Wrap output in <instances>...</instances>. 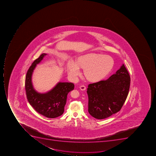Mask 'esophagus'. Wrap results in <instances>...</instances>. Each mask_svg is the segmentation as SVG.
<instances>
[{
  "instance_id": "34e87169",
  "label": "esophagus",
  "mask_w": 156,
  "mask_h": 156,
  "mask_svg": "<svg viewBox=\"0 0 156 156\" xmlns=\"http://www.w3.org/2000/svg\"><path fill=\"white\" fill-rule=\"evenodd\" d=\"M80 88L81 91H84L86 89V87L84 85H81V86H80Z\"/></svg>"
}]
</instances>
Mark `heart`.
I'll return each instance as SVG.
<instances>
[{"instance_id": "b5f03b06", "label": "heart", "mask_w": 156, "mask_h": 156, "mask_svg": "<svg viewBox=\"0 0 156 156\" xmlns=\"http://www.w3.org/2000/svg\"><path fill=\"white\" fill-rule=\"evenodd\" d=\"M114 66V60L109 55L91 53L77 57L75 63L68 62L67 70L73 79H76L80 75V69L84 70V76L87 80L97 82L105 79Z\"/></svg>"}]
</instances>
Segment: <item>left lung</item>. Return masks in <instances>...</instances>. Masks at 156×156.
<instances>
[{"label":"left lung","mask_w":156,"mask_h":156,"mask_svg":"<svg viewBox=\"0 0 156 156\" xmlns=\"http://www.w3.org/2000/svg\"><path fill=\"white\" fill-rule=\"evenodd\" d=\"M130 85V75L123 64L108 80L89 84L90 114L97 119H105L119 111L126 99Z\"/></svg>","instance_id":"left-lung-1"}]
</instances>
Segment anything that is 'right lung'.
Returning <instances> with one entry per match:
<instances>
[{
    "label": "right lung",
    "instance_id": "right-lung-1",
    "mask_svg": "<svg viewBox=\"0 0 156 156\" xmlns=\"http://www.w3.org/2000/svg\"><path fill=\"white\" fill-rule=\"evenodd\" d=\"M46 54L43 53L33 62L27 71L25 79V90L30 105L37 113L48 118H55L64 112L68 94L74 89L71 82H58L50 91L39 93L34 88L32 76L37 64L41 62Z\"/></svg>",
    "mask_w": 156,
    "mask_h": 156
}]
</instances>
